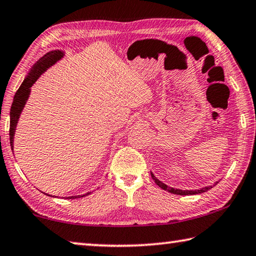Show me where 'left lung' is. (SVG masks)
<instances>
[{
  "label": "left lung",
  "mask_w": 256,
  "mask_h": 256,
  "mask_svg": "<svg viewBox=\"0 0 256 256\" xmlns=\"http://www.w3.org/2000/svg\"><path fill=\"white\" fill-rule=\"evenodd\" d=\"M152 178H153V180L155 181L156 184H158L160 188H162L163 190L171 192V194H178V196H189V194L192 196V194H202V192L208 191V190H210L212 188V186H206V188H202V189H200V190H190V191L189 190H186V191H183V190H180V189H173V188H170L166 184H164V183H162V182H160V180H158V178L154 176V174H152ZM217 183H216V184H217Z\"/></svg>",
  "instance_id": "8db88e82"
}]
</instances>
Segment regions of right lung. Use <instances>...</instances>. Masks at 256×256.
<instances>
[{
    "label": "right lung",
    "instance_id": "add662e5",
    "mask_svg": "<svg viewBox=\"0 0 256 256\" xmlns=\"http://www.w3.org/2000/svg\"><path fill=\"white\" fill-rule=\"evenodd\" d=\"M62 55H64V54L60 50H54V52H47L46 55L40 58V60L36 62L32 67V70H31V72L29 73V75L26 76L24 82H22L21 86L18 88L14 98H13V103L11 106V111H10V145H11V150H13V136H14L18 119H19L21 111H22V109H24L26 100H28V96L30 94V88L32 86L34 83L38 80L39 76L42 75L49 66L55 64L58 60H60ZM88 194H86L84 196H88ZM70 198H74V196H70ZM75 198H78V196H75Z\"/></svg>",
    "mask_w": 256,
    "mask_h": 256
}]
</instances>
